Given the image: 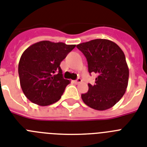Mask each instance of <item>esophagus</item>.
<instances>
[{
	"label": "esophagus",
	"instance_id": "34e87169",
	"mask_svg": "<svg viewBox=\"0 0 147 147\" xmlns=\"http://www.w3.org/2000/svg\"><path fill=\"white\" fill-rule=\"evenodd\" d=\"M81 82H82V80H81V78H78L77 80L74 81V83H75V84H79V83H81Z\"/></svg>",
	"mask_w": 147,
	"mask_h": 147
}]
</instances>
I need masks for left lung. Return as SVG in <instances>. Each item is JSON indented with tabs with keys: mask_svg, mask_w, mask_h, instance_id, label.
Instances as JSON below:
<instances>
[{
	"mask_svg": "<svg viewBox=\"0 0 147 147\" xmlns=\"http://www.w3.org/2000/svg\"><path fill=\"white\" fill-rule=\"evenodd\" d=\"M77 48L86 57L89 73H95L94 85L81 95L84 104L96 110H106L121 100L129 81V68L125 55L115 43L95 39L80 43Z\"/></svg>",
	"mask_w": 147,
	"mask_h": 147,
	"instance_id": "8db88e82",
	"label": "left lung"
}]
</instances>
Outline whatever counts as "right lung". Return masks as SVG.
I'll return each instance as SVG.
<instances>
[{
	"instance_id": "obj_1",
	"label": "right lung",
	"mask_w": 147,
	"mask_h": 147,
	"mask_svg": "<svg viewBox=\"0 0 147 147\" xmlns=\"http://www.w3.org/2000/svg\"><path fill=\"white\" fill-rule=\"evenodd\" d=\"M75 47L43 40L23 52L18 64L19 78L23 92L30 101L44 107L60 100L70 83L63 78L60 64Z\"/></svg>"
}]
</instances>
